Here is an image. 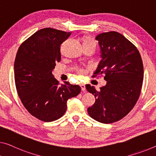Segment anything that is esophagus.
Wrapping results in <instances>:
<instances>
[{
    "label": "esophagus",
    "mask_w": 156,
    "mask_h": 156,
    "mask_svg": "<svg viewBox=\"0 0 156 156\" xmlns=\"http://www.w3.org/2000/svg\"><path fill=\"white\" fill-rule=\"evenodd\" d=\"M80 86H81V90H82L83 91H85V90H86V86H85V85L83 84V83H81V84H80Z\"/></svg>",
    "instance_id": "esophagus-1"
}]
</instances>
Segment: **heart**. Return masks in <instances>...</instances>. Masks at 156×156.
I'll return each instance as SVG.
<instances>
[{"instance_id":"b5f03b06","label":"heart","mask_w":156,"mask_h":156,"mask_svg":"<svg viewBox=\"0 0 156 156\" xmlns=\"http://www.w3.org/2000/svg\"><path fill=\"white\" fill-rule=\"evenodd\" d=\"M93 44L95 46V41L92 39L91 37H85L82 39V44ZM78 73L80 74V75H83V74L85 73V71L83 70H79Z\"/></svg>"}]
</instances>
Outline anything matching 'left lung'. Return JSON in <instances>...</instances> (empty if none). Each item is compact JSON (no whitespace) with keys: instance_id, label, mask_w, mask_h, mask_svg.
Segmentation results:
<instances>
[{"instance_id":"8db88e82","label":"left lung","mask_w":156,"mask_h":156,"mask_svg":"<svg viewBox=\"0 0 156 156\" xmlns=\"http://www.w3.org/2000/svg\"><path fill=\"white\" fill-rule=\"evenodd\" d=\"M102 60L95 76L104 75L107 84L100 90L86 84L95 102L88 107L92 119L102 123H112L125 117L137 102L144 79L142 57L137 48L116 31L97 35Z\"/></svg>"}]
</instances>
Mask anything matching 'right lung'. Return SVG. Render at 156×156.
<instances>
[{
	"instance_id": "1",
	"label": "right lung",
	"mask_w": 156,
	"mask_h": 156,
	"mask_svg": "<svg viewBox=\"0 0 156 156\" xmlns=\"http://www.w3.org/2000/svg\"><path fill=\"white\" fill-rule=\"evenodd\" d=\"M71 32L51 28L37 30L19 48L14 61L16 91L27 111L35 118L51 122L66 113L67 101L81 92L79 85L61 84L52 75L61 61V45Z\"/></svg>"
}]
</instances>
